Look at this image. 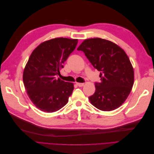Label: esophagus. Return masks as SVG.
I'll use <instances>...</instances> for the list:
<instances>
[{
  "label": "esophagus",
  "mask_w": 154,
  "mask_h": 154,
  "mask_svg": "<svg viewBox=\"0 0 154 154\" xmlns=\"http://www.w3.org/2000/svg\"><path fill=\"white\" fill-rule=\"evenodd\" d=\"M76 85L78 86V87H83V85H84V83H76Z\"/></svg>",
  "instance_id": "34e87169"
}]
</instances>
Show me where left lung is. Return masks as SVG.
Wrapping results in <instances>:
<instances>
[{
	"mask_svg": "<svg viewBox=\"0 0 154 154\" xmlns=\"http://www.w3.org/2000/svg\"><path fill=\"white\" fill-rule=\"evenodd\" d=\"M84 53L95 69L100 71L91 103L103 111L118 109L127 98L134 81V69L125 51L116 44L100 38L85 40L77 49Z\"/></svg>",
	"mask_w": 154,
	"mask_h": 154,
	"instance_id": "1",
	"label": "left lung"
}]
</instances>
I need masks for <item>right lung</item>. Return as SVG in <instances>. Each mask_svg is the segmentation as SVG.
<instances>
[{
	"label": "right lung",
	"instance_id": "add662e5",
	"mask_svg": "<svg viewBox=\"0 0 154 154\" xmlns=\"http://www.w3.org/2000/svg\"><path fill=\"white\" fill-rule=\"evenodd\" d=\"M77 44V39L57 38L40 44L32 52L23 73V82L30 100L40 110L54 112L68 102L73 83L57 76Z\"/></svg>",
	"mask_w": 154,
	"mask_h": 154
}]
</instances>
